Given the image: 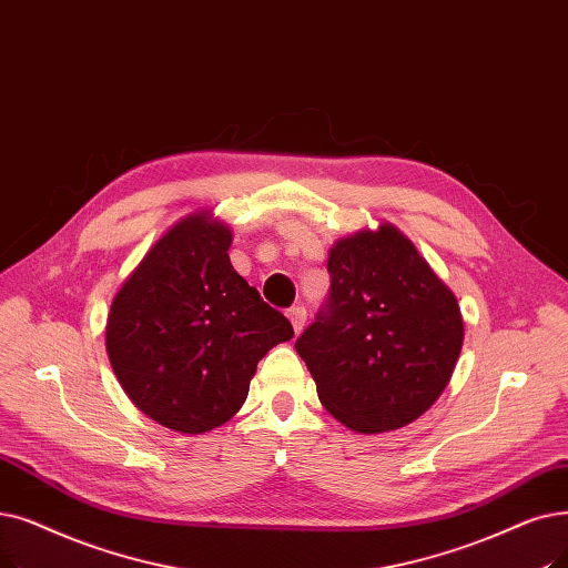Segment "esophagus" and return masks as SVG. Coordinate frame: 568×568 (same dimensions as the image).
<instances>
[{
    "label": "esophagus",
    "mask_w": 568,
    "mask_h": 568,
    "mask_svg": "<svg viewBox=\"0 0 568 568\" xmlns=\"http://www.w3.org/2000/svg\"><path fill=\"white\" fill-rule=\"evenodd\" d=\"M287 317H290V323H292L294 332H302V329H304V323H306V308H304V306H292V308L287 311Z\"/></svg>",
    "instance_id": "obj_1"
}]
</instances>
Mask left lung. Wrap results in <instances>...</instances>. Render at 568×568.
Wrapping results in <instances>:
<instances>
[{
    "label": "left lung",
    "instance_id": "8db88e82",
    "mask_svg": "<svg viewBox=\"0 0 568 568\" xmlns=\"http://www.w3.org/2000/svg\"><path fill=\"white\" fill-rule=\"evenodd\" d=\"M327 271V300L294 343L320 402L359 434L417 420L462 351L455 294L389 225L336 241Z\"/></svg>",
    "mask_w": 568,
    "mask_h": 568
}]
</instances>
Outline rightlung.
Masks as SVG:
<instances>
[{
    "instance_id": "right-lung-1",
    "label": "right lung",
    "mask_w": 568,
    "mask_h": 568,
    "mask_svg": "<svg viewBox=\"0 0 568 568\" xmlns=\"http://www.w3.org/2000/svg\"><path fill=\"white\" fill-rule=\"evenodd\" d=\"M232 232L200 213L171 227L115 294L106 351L128 397L181 434L225 425L290 320L230 262Z\"/></svg>"
}]
</instances>
